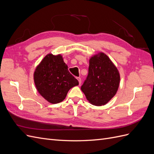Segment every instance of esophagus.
<instances>
[{"instance_id":"34e87169","label":"esophagus","mask_w":154,"mask_h":154,"mask_svg":"<svg viewBox=\"0 0 154 154\" xmlns=\"http://www.w3.org/2000/svg\"><path fill=\"white\" fill-rule=\"evenodd\" d=\"M77 79H78V82H79V84H81V83H82V79H81V78H80V77H78L77 78Z\"/></svg>"}]
</instances>
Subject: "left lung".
Instances as JSON below:
<instances>
[{
	"mask_svg": "<svg viewBox=\"0 0 154 154\" xmlns=\"http://www.w3.org/2000/svg\"><path fill=\"white\" fill-rule=\"evenodd\" d=\"M119 81L117 68L105 54L101 53L90 59L88 75L81 89L91 104L101 106L116 94Z\"/></svg>",
	"mask_w": 154,
	"mask_h": 154,
	"instance_id": "left-lung-1",
	"label": "left lung"
}]
</instances>
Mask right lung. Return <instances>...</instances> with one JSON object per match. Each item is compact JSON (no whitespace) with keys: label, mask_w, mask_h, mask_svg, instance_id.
<instances>
[{"label":"right lung","mask_w":154,"mask_h":154,"mask_svg":"<svg viewBox=\"0 0 154 154\" xmlns=\"http://www.w3.org/2000/svg\"><path fill=\"white\" fill-rule=\"evenodd\" d=\"M34 80L40 94L53 104L62 101L70 88L79 84L60 54L45 56L35 70Z\"/></svg>","instance_id":"right-lung-1"}]
</instances>
